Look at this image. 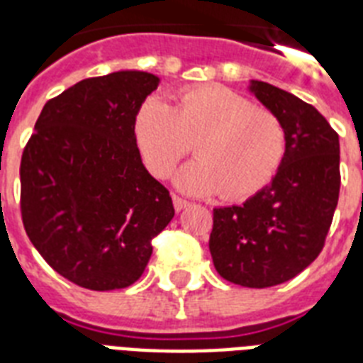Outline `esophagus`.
Returning a JSON list of instances; mask_svg holds the SVG:
<instances>
[{"label":"esophagus","instance_id":"esophagus-1","mask_svg":"<svg viewBox=\"0 0 363 363\" xmlns=\"http://www.w3.org/2000/svg\"><path fill=\"white\" fill-rule=\"evenodd\" d=\"M173 205H175L177 211H182L188 205V201H186V199L179 198V196H175V194H173Z\"/></svg>","mask_w":363,"mask_h":363}]
</instances>
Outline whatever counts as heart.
Here are the masks:
<instances>
[{"label": "heart", "instance_id": "b5f03b06", "mask_svg": "<svg viewBox=\"0 0 363 363\" xmlns=\"http://www.w3.org/2000/svg\"><path fill=\"white\" fill-rule=\"evenodd\" d=\"M133 135L156 177L169 175L196 143L198 160L181 167L177 186L196 196L218 192L226 201L259 192L286 150L281 118L220 84L184 88L173 107L147 98L135 113Z\"/></svg>", "mask_w": 363, "mask_h": 363}]
</instances>
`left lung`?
Masks as SVG:
<instances>
[{"label":"left lung","mask_w":363,"mask_h":363,"mask_svg":"<svg viewBox=\"0 0 363 363\" xmlns=\"http://www.w3.org/2000/svg\"><path fill=\"white\" fill-rule=\"evenodd\" d=\"M250 90L281 118L286 150L271 184L213 211L209 250L222 279L267 288L294 279L324 248L341 186L339 135L294 94L262 81Z\"/></svg>","instance_id":"left-lung-1"}]
</instances>
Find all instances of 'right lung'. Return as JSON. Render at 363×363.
<instances>
[{
	"mask_svg": "<svg viewBox=\"0 0 363 363\" xmlns=\"http://www.w3.org/2000/svg\"><path fill=\"white\" fill-rule=\"evenodd\" d=\"M156 86L145 71L77 82L45 104L22 152L26 233L56 273L88 290L133 284L175 215L133 135L137 109Z\"/></svg>",
	"mask_w": 363,
	"mask_h": 363,
	"instance_id": "1",
	"label": "right lung"
}]
</instances>
